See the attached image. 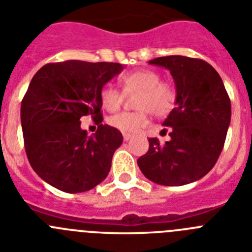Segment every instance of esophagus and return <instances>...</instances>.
Listing matches in <instances>:
<instances>
[{"label": "esophagus", "mask_w": 252, "mask_h": 252, "mask_svg": "<svg viewBox=\"0 0 252 252\" xmlns=\"http://www.w3.org/2000/svg\"><path fill=\"white\" fill-rule=\"evenodd\" d=\"M131 137H132V136H131L130 133H124V141H128Z\"/></svg>", "instance_id": "esophagus-1"}]
</instances>
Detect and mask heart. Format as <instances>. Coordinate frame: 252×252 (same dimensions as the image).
I'll list each match as a JSON object with an SVG mask.
<instances>
[{"label":"heart","instance_id":"heart-1","mask_svg":"<svg viewBox=\"0 0 252 252\" xmlns=\"http://www.w3.org/2000/svg\"><path fill=\"white\" fill-rule=\"evenodd\" d=\"M125 94L135 95L133 112H121L108 117L107 122L115 130L124 133H135L148 124V111L162 116L173 108L175 90L169 82L160 81V74L151 69H137L120 78ZM125 95L113 84L106 83L99 91V99L104 110L115 112L120 108Z\"/></svg>","mask_w":252,"mask_h":252}]
</instances>
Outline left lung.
I'll use <instances>...</instances> for the list:
<instances>
[{"instance_id": "obj_1", "label": "left lung", "mask_w": 252, "mask_h": 252, "mask_svg": "<svg viewBox=\"0 0 252 252\" xmlns=\"http://www.w3.org/2000/svg\"><path fill=\"white\" fill-rule=\"evenodd\" d=\"M149 64L168 69L174 79L175 108L162 122L170 140L149 139V150L137 165L149 180L161 186L197 182L215 166L231 122V102L221 77L202 59L170 55Z\"/></svg>"}]
</instances>
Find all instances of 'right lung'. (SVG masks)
<instances>
[{"mask_svg":"<svg viewBox=\"0 0 252 252\" xmlns=\"http://www.w3.org/2000/svg\"><path fill=\"white\" fill-rule=\"evenodd\" d=\"M124 65L65 60L40 68L21 102V126L29 162L46 183L82 193L103 182L122 133L102 125L99 91ZM92 117L99 128L88 137L80 119Z\"/></svg>","mask_w":252,"mask_h":252,"instance_id":"1","label":"right lung"}]
</instances>
